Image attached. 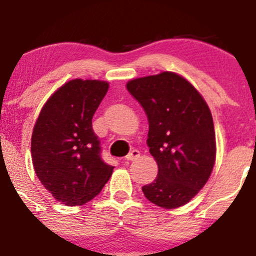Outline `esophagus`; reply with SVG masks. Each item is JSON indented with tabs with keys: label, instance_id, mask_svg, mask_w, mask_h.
<instances>
[{
	"label": "esophagus",
	"instance_id": "obj_1",
	"mask_svg": "<svg viewBox=\"0 0 256 256\" xmlns=\"http://www.w3.org/2000/svg\"><path fill=\"white\" fill-rule=\"evenodd\" d=\"M138 157H140V152H138V150H132V151H131L130 154L125 157V158L128 160V161H134V160L138 158Z\"/></svg>",
	"mask_w": 256,
	"mask_h": 256
}]
</instances>
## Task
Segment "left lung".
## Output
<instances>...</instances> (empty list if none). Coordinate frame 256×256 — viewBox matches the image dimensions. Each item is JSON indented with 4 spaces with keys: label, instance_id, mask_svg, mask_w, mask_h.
Masks as SVG:
<instances>
[{
    "label": "left lung",
    "instance_id": "8db88e82",
    "mask_svg": "<svg viewBox=\"0 0 256 256\" xmlns=\"http://www.w3.org/2000/svg\"><path fill=\"white\" fill-rule=\"evenodd\" d=\"M130 94L148 118L150 154L158 166L154 180L142 187L157 207L187 204L204 187L216 164V132L207 102L174 72L128 82Z\"/></svg>",
    "mask_w": 256,
    "mask_h": 256
}]
</instances>
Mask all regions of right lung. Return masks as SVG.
Returning a JSON list of instances; mask_svg holds the SVG:
<instances>
[{"instance_id": "obj_1", "label": "right lung", "mask_w": 256, "mask_h": 256, "mask_svg": "<svg viewBox=\"0 0 256 256\" xmlns=\"http://www.w3.org/2000/svg\"><path fill=\"white\" fill-rule=\"evenodd\" d=\"M109 89L102 80L73 79L43 105L30 142L33 167L58 202L82 206L102 192L114 167L100 157L92 120Z\"/></svg>"}]
</instances>
